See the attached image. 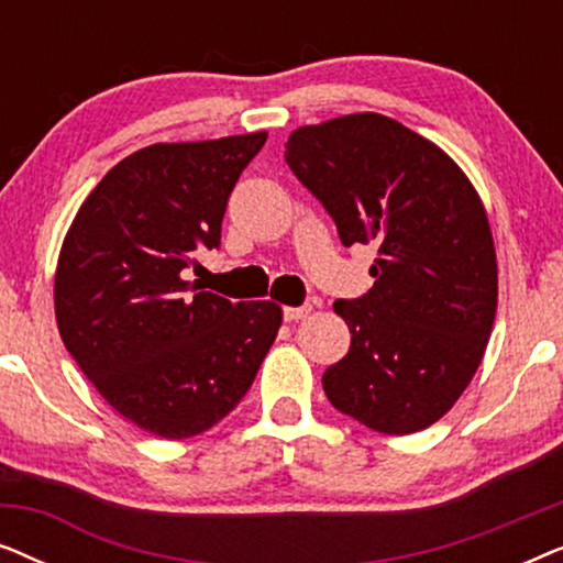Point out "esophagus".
<instances>
[{"label": "esophagus", "instance_id": "esophagus-1", "mask_svg": "<svg viewBox=\"0 0 563 563\" xmlns=\"http://www.w3.org/2000/svg\"><path fill=\"white\" fill-rule=\"evenodd\" d=\"M312 312V305H302V307H284V320L287 322H297L305 320L307 314Z\"/></svg>", "mask_w": 563, "mask_h": 563}]
</instances>
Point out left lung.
Here are the masks:
<instances>
[{
    "label": "left lung",
    "instance_id": "1",
    "mask_svg": "<svg viewBox=\"0 0 563 563\" xmlns=\"http://www.w3.org/2000/svg\"><path fill=\"white\" fill-rule=\"evenodd\" d=\"M287 164L343 245L374 243V287L335 299L351 349L322 374L338 412L387 435L433 426L464 395L497 312L479 191L433 141L376 112L291 130Z\"/></svg>",
    "mask_w": 563,
    "mask_h": 563
}]
</instances>
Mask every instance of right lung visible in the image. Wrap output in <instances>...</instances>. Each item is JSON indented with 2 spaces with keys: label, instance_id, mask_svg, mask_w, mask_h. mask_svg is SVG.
Instances as JSON below:
<instances>
[{
  "label": "right lung",
  "instance_id": "add662e5",
  "mask_svg": "<svg viewBox=\"0 0 563 563\" xmlns=\"http://www.w3.org/2000/svg\"><path fill=\"white\" fill-rule=\"evenodd\" d=\"M268 133L153 143L89 191L58 253V333L104 402L181 441L235 410L282 328L272 299L230 302L189 282L218 249L228 197Z\"/></svg>",
  "mask_w": 563,
  "mask_h": 563
}]
</instances>
